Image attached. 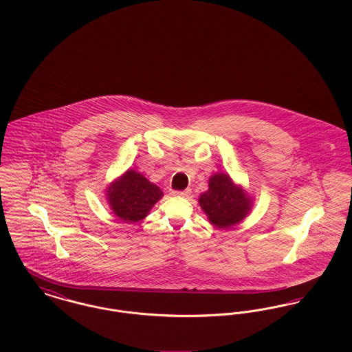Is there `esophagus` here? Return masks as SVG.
<instances>
[{"label":"esophagus","instance_id":"34e87169","mask_svg":"<svg viewBox=\"0 0 352 352\" xmlns=\"http://www.w3.org/2000/svg\"><path fill=\"white\" fill-rule=\"evenodd\" d=\"M173 194H174L175 197H184V198H187V197L191 194V190H190V188H186V190H174Z\"/></svg>","mask_w":352,"mask_h":352}]
</instances>
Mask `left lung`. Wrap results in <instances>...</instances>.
<instances>
[{
    "instance_id": "1",
    "label": "left lung",
    "mask_w": 352,
    "mask_h": 352,
    "mask_svg": "<svg viewBox=\"0 0 352 352\" xmlns=\"http://www.w3.org/2000/svg\"><path fill=\"white\" fill-rule=\"evenodd\" d=\"M199 204L215 227L227 228L248 215L252 201L227 174L218 173L210 178L208 190L201 194Z\"/></svg>"
}]
</instances>
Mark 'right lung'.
Instances as JSON below:
<instances>
[{"mask_svg": "<svg viewBox=\"0 0 352 352\" xmlns=\"http://www.w3.org/2000/svg\"><path fill=\"white\" fill-rule=\"evenodd\" d=\"M161 197L160 187L134 170H128L108 187V201L113 212L126 223L145 218Z\"/></svg>", "mask_w": 352, "mask_h": 352, "instance_id": "add662e5", "label": "right lung"}]
</instances>
